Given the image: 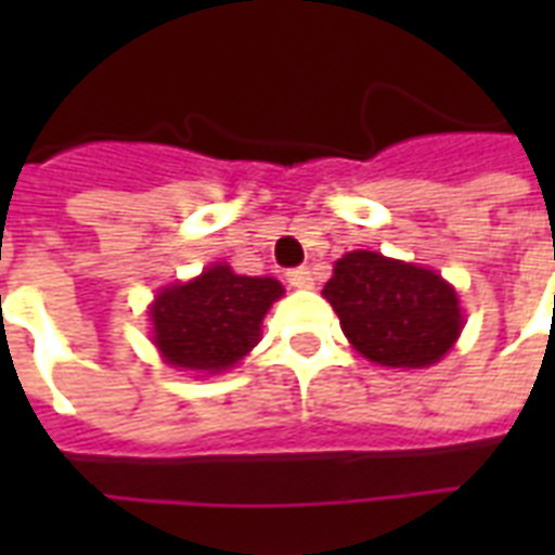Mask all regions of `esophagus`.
I'll list each match as a JSON object with an SVG mask.
<instances>
[{
    "instance_id": "1",
    "label": "esophagus",
    "mask_w": 555,
    "mask_h": 555,
    "mask_svg": "<svg viewBox=\"0 0 555 555\" xmlns=\"http://www.w3.org/2000/svg\"><path fill=\"white\" fill-rule=\"evenodd\" d=\"M287 285L296 287V291H308V287H313L311 270H308V268L287 270Z\"/></svg>"
}]
</instances>
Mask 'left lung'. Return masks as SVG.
<instances>
[{"label":"left lung","mask_w":555,"mask_h":555,"mask_svg":"<svg viewBox=\"0 0 555 555\" xmlns=\"http://www.w3.org/2000/svg\"><path fill=\"white\" fill-rule=\"evenodd\" d=\"M322 296L337 311L348 343L388 369L438 363L464 328L455 287L447 279L371 250L346 253Z\"/></svg>","instance_id":"obj_1"}]
</instances>
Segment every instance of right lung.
Instances as JSON below:
<instances>
[{
    "instance_id": "right-lung-1",
    "label": "right lung",
    "mask_w": 555,
    "mask_h": 555,
    "mask_svg": "<svg viewBox=\"0 0 555 555\" xmlns=\"http://www.w3.org/2000/svg\"><path fill=\"white\" fill-rule=\"evenodd\" d=\"M282 294L285 287L273 276H238L218 261L192 282L155 296L152 343L176 369L216 374L250 354L264 313Z\"/></svg>"
}]
</instances>
